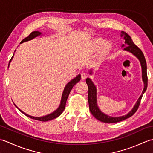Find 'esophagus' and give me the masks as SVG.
Returning a JSON list of instances; mask_svg holds the SVG:
<instances>
[{"label":"esophagus","instance_id":"1","mask_svg":"<svg viewBox=\"0 0 153 153\" xmlns=\"http://www.w3.org/2000/svg\"><path fill=\"white\" fill-rule=\"evenodd\" d=\"M88 76L89 74L87 72H85V71H83V72H82V74H81V77H82V79H85L87 77H88Z\"/></svg>","mask_w":153,"mask_h":153}]
</instances>
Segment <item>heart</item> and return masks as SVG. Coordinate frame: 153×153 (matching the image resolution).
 Returning a JSON list of instances; mask_svg holds the SVG:
<instances>
[{
	"label": "heart",
	"instance_id": "heart-1",
	"mask_svg": "<svg viewBox=\"0 0 153 153\" xmlns=\"http://www.w3.org/2000/svg\"><path fill=\"white\" fill-rule=\"evenodd\" d=\"M93 47L95 50H98L102 47H104L105 49H107L110 47V45L108 42H105L104 40L99 39H97L93 42Z\"/></svg>",
	"mask_w": 153,
	"mask_h": 153
}]
</instances>
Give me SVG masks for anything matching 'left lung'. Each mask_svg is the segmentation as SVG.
<instances>
[{
  "instance_id": "8db88e82",
  "label": "left lung",
  "mask_w": 153,
  "mask_h": 153,
  "mask_svg": "<svg viewBox=\"0 0 153 153\" xmlns=\"http://www.w3.org/2000/svg\"><path fill=\"white\" fill-rule=\"evenodd\" d=\"M121 37L123 36V39L125 40L124 43L122 45V47L126 48H123V50L128 51L129 53H132L135 56L138 58V60L140 61L141 69H142V79L143 82L144 83V88L142 91L141 95L139 97L137 102L135 103V106L132 110L126 115L122 116H118V117H112L105 114L102 112L100 111L98 105H97V88L96 86L94 85V83L91 81V79L89 78H87L86 83L88 85L89 88V92H88V102H89V110L91 113L92 114L93 116L99 121L105 122V123H116L121 122L122 120H124L127 118H129L131 116H133L135 114V112L137 111V110L139 108V104H140L141 100L142 99L143 95L145 93L147 88V63H146V60L144 56V54L143 53L141 50L134 43L131 38L130 36L126 33L124 31L121 32ZM89 74H92V70H90Z\"/></svg>"
}]
</instances>
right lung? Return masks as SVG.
<instances>
[{"instance_id":"obj_1","label":"right lung","mask_w":153,"mask_h":153,"mask_svg":"<svg viewBox=\"0 0 153 153\" xmlns=\"http://www.w3.org/2000/svg\"><path fill=\"white\" fill-rule=\"evenodd\" d=\"M41 35V33L39 31H33L32 33H30V35H29L28 37L24 39H23L21 41L20 44L22 43H24V42H26V41L33 39H34L35 37H37V36H39V35ZM13 57H14V54H13L12 58L10 59V60L9 64H10V62L13 58ZM9 64H8V66H9ZM80 79H81V75L79 74L78 76H77L76 77H75V78H74L72 80H71L70 82H68L66 84V85L65 86V88H64V91L62 93V99H61L60 106H58V108L56 110H55V111H54L53 112H52L51 114H48V115H46L45 116H42V117L31 116L30 115L27 114L26 113H25L23 111H22L20 109L18 108V107H17V106H16L15 104H14V105L16 107H17V108H18L19 110V111L22 112L23 114H24L25 116H27V117H29V118H31L32 119H34V120H39V121H41V122H47V121H49V120H53L54 118H57V117L59 116L62 113V112L64 111V110L65 108V107H66V100H67L68 96H69V94L71 91V89L73 88V87L75 85H76V84L77 82H79Z\"/></svg>"}]
</instances>
